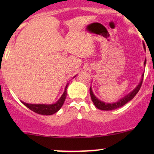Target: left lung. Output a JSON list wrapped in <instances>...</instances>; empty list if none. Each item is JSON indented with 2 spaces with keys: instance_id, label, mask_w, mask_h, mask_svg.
<instances>
[{
  "instance_id": "left-lung-1",
  "label": "left lung",
  "mask_w": 154,
  "mask_h": 154,
  "mask_svg": "<svg viewBox=\"0 0 154 154\" xmlns=\"http://www.w3.org/2000/svg\"><path fill=\"white\" fill-rule=\"evenodd\" d=\"M144 48V46H143ZM146 49V48H144ZM146 59H145L144 61V66H146ZM143 75L144 74L142 75V79H140V82L133 91H132L130 93H128V95H125L123 98H120V99L118 100V101L115 102V103H106V102L102 101L98 99V98H96V96L94 95L93 91H92L91 87L90 88V93H91V97L92 101L93 102L94 105L95 106V107L98 108V109H100V110L103 111H111V110H114V109H118V108H120L122 106H123L124 105H125L127 103H128L129 101H130L135 96L136 94L138 93V91L140 89L141 85H142V82H143Z\"/></svg>"
}]
</instances>
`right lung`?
<instances>
[{
  "instance_id": "right-lung-1",
  "label": "right lung",
  "mask_w": 154,
  "mask_h": 154,
  "mask_svg": "<svg viewBox=\"0 0 154 154\" xmlns=\"http://www.w3.org/2000/svg\"><path fill=\"white\" fill-rule=\"evenodd\" d=\"M76 77L75 76L74 78ZM69 83H67L65 88L64 92L63 94L61 95V98H59L57 101L55 103L52 104H31V103H26L22 101V103L26 106V107L29 108L30 110H32L34 112L37 113V114H41V115H51L54 114L55 113L57 112L62 107L63 103H64L65 99L66 97V88L68 87Z\"/></svg>"
}]
</instances>
